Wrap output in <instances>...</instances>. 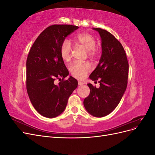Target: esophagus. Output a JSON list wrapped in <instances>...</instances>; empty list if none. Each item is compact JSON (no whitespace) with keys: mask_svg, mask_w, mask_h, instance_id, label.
Instances as JSON below:
<instances>
[{"mask_svg":"<svg viewBox=\"0 0 155 155\" xmlns=\"http://www.w3.org/2000/svg\"><path fill=\"white\" fill-rule=\"evenodd\" d=\"M83 84H84V83H83V82H81V81H78V85H79L81 86V85H83Z\"/></svg>","mask_w":155,"mask_h":155,"instance_id":"1","label":"esophagus"}]
</instances>
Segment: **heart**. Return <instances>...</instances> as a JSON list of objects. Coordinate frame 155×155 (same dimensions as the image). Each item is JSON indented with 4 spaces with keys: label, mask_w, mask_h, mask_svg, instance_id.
Segmentation results:
<instances>
[{
    "label": "heart",
    "mask_w": 155,
    "mask_h": 155,
    "mask_svg": "<svg viewBox=\"0 0 155 155\" xmlns=\"http://www.w3.org/2000/svg\"><path fill=\"white\" fill-rule=\"evenodd\" d=\"M76 43L87 50L89 58H94L97 55L98 50L96 47V40L92 35L88 33H82L75 36ZM60 55L65 62H69L72 58V47L70 42L65 39L60 46ZM91 70V66L88 63H74L70 67V72L72 76L78 79L85 78Z\"/></svg>",
    "instance_id": "heart-1"
}]
</instances>
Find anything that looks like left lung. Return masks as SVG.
Returning <instances> with one entry per match:
<instances>
[{
	"label": "left lung",
	"mask_w": 155,
	"mask_h": 155,
	"mask_svg": "<svg viewBox=\"0 0 155 155\" xmlns=\"http://www.w3.org/2000/svg\"><path fill=\"white\" fill-rule=\"evenodd\" d=\"M100 34L102 54L96 69L90 75L91 79L100 83L96 88L92 84L90 94L85 98L83 104L89 114L95 117H104L118 106L127 85L129 63L125 51L120 42L110 32L94 28Z\"/></svg>",
	"instance_id": "1"
}]
</instances>
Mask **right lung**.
Wrapping results in <instances>:
<instances>
[{"mask_svg":"<svg viewBox=\"0 0 155 155\" xmlns=\"http://www.w3.org/2000/svg\"><path fill=\"white\" fill-rule=\"evenodd\" d=\"M78 26L54 25L41 32L33 44L26 60V89L35 109L46 118H52L64 110L68 100L78 87L60 55L62 42ZM56 78L60 82L53 83Z\"/></svg>","mask_w":155,"mask_h":155,"instance_id":"add662e5","label":"right lung"}]
</instances>
